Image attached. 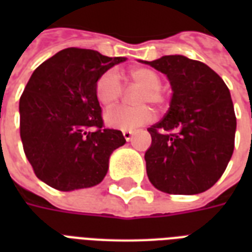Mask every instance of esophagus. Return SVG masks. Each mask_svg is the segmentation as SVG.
<instances>
[{
	"mask_svg": "<svg viewBox=\"0 0 252 252\" xmlns=\"http://www.w3.org/2000/svg\"><path fill=\"white\" fill-rule=\"evenodd\" d=\"M123 136H124V138H126V141H129L130 138H132V136H133V132H132V130H123Z\"/></svg>",
	"mask_w": 252,
	"mask_h": 252,
	"instance_id": "obj_1",
	"label": "esophagus"
}]
</instances>
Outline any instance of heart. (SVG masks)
Instances as JSON below:
<instances>
[{
  "label": "heart",
  "mask_w": 252,
  "mask_h": 252,
  "mask_svg": "<svg viewBox=\"0 0 252 252\" xmlns=\"http://www.w3.org/2000/svg\"><path fill=\"white\" fill-rule=\"evenodd\" d=\"M128 77L134 84L142 87L134 103L140 106H119L107 111L106 123L108 126L123 130L136 129L153 119V111L146 104H153L161 110L167 103V95L161 89V74L150 68H133L128 72ZM95 94L103 106L111 107L122 98L123 85L120 77L115 70H107L99 77L95 84Z\"/></svg>",
  "instance_id": "b5f03b06"
}]
</instances>
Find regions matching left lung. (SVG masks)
Here are the masks:
<instances>
[{
  "instance_id": "1",
  "label": "left lung",
  "mask_w": 252,
  "mask_h": 252,
  "mask_svg": "<svg viewBox=\"0 0 252 252\" xmlns=\"http://www.w3.org/2000/svg\"><path fill=\"white\" fill-rule=\"evenodd\" d=\"M172 86L167 114L148 128L146 174L172 195H196L221 178L234 152V106L226 84L208 65L180 55L142 61Z\"/></svg>"
}]
</instances>
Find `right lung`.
Here are the masks:
<instances>
[{"label":"right lung","instance_id":"add662e5","mask_svg":"<svg viewBox=\"0 0 252 252\" xmlns=\"http://www.w3.org/2000/svg\"><path fill=\"white\" fill-rule=\"evenodd\" d=\"M126 57L66 48L35 69L19 99L21 138L35 175L59 191L96 186L111 153L126 144L104 128L95 84Z\"/></svg>","mask_w":252,"mask_h":252}]
</instances>
